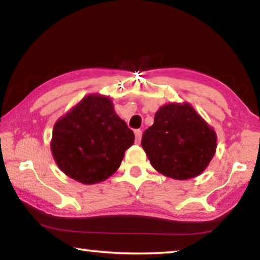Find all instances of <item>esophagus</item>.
Returning <instances> with one entry per match:
<instances>
[{
  "label": "esophagus",
  "mask_w": 260,
  "mask_h": 260,
  "mask_svg": "<svg viewBox=\"0 0 260 260\" xmlns=\"http://www.w3.org/2000/svg\"><path fill=\"white\" fill-rule=\"evenodd\" d=\"M135 136H136V142H137V143H140L141 138H142V131L141 130L135 131Z\"/></svg>",
  "instance_id": "1"
}]
</instances>
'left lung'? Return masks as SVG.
Wrapping results in <instances>:
<instances>
[{
	"instance_id": "obj_1",
	"label": "left lung",
	"mask_w": 260,
	"mask_h": 260,
	"mask_svg": "<svg viewBox=\"0 0 260 260\" xmlns=\"http://www.w3.org/2000/svg\"><path fill=\"white\" fill-rule=\"evenodd\" d=\"M216 133L189 103H168L144 131L142 148L159 174L189 180L202 174L216 151Z\"/></svg>"
}]
</instances>
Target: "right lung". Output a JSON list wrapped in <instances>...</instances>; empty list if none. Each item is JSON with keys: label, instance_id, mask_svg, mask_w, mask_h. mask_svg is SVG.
Wrapping results in <instances>:
<instances>
[{"label": "right lung", "instance_id": "1", "mask_svg": "<svg viewBox=\"0 0 260 260\" xmlns=\"http://www.w3.org/2000/svg\"><path fill=\"white\" fill-rule=\"evenodd\" d=\"M135 135L109 95L91 93L56 120L51 151L59 169L83 184L109 179L119 168Z\"/></svg>", "mask_w": 260, "mask_h": 260}]
</instances>
